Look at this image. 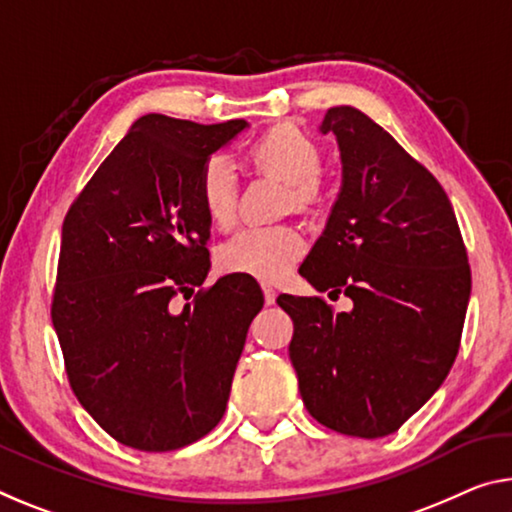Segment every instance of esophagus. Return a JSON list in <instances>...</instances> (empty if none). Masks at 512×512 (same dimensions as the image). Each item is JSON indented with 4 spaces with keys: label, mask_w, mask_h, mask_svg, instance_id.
I'll list each match as a JSON object with an SVG mask.
<instances>
[{
    "label": "esophagus",
    "mask_w": 512,
    "mask_h": 512,
    "mask_svg": "<svg viewBox=\"0 0 512 512\" xmlns=\"http://www.w3.org/2000/svg\"><path fill=\"white\" fill-rule=\"evenodd\" d=\"M262 291H264V303L266 305H273L275 303V296H278V294H275V289L271 285H262Z\"/></svg>",
    "instance_id": "34e87169"
}]
</instances>
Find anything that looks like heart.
Masks as SVG:
<instances>
[{
    "mask_svg": "<svg viewBox=\"0 0 512 512\" xmlns=\"http://www.w3.org/2000/svg\"><path fill=\"white\" fill-rule=\"evenodd\" d=\"M250 161L291 182V202L305 207L321 198L323 186L316 170L321 150L310 136L291 125H278L250 145ZM200 207L209 223L234 225L239 212V182L230 161L221 154L209 157L198 175ZM305 234L296 225H248L221 243L216 262L223 273L246 275L262 282H275L294 269L305 255Z\"/></svg>",
    "mask_w": 512,
    "mask_h": 512,
    "instance_id": "obj_1",
    "label": "heart"
}]
</instances>
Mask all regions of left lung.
<instances>
[{"label": "left lung", "instance_id": "1", "mask_svg": "<svg viewBox=\"0 0 512 512\" xmlns=\"http://www.w3.org/2000/svg\"><path fill=\"white\" fill-rule=\"evenodd\" d=\"M342 157V189L300 275L344 294L278 296L294 321L289 358L310 415L332 431H399L444 383L460 348L472 273L440 182L383 127L353 107L321 123Z\"/></svg>", "mask_w": 512, "mask_h": 512}]
</instances>
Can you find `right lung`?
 I'll return each mask as SVG.
<instances>
[{"mask_svg": "<svg viewBox=\"0 0 512 512\" xmlns=\"http://www.w3.org/2000/svg\"><path fill=\"white\" fill-rule=\"evenodd\" d=\"M246 127L141 116L63 221L52 323L70 387L132 449L175 451L212 431L264 305L230 275L196 294L212 225L200 168ZM180 295L194 300L180 308Z\"/></svg>", "mask_w": 512, "mask_h": 512, "instance_id": "1", "label": "right lung"}]
</instances>
